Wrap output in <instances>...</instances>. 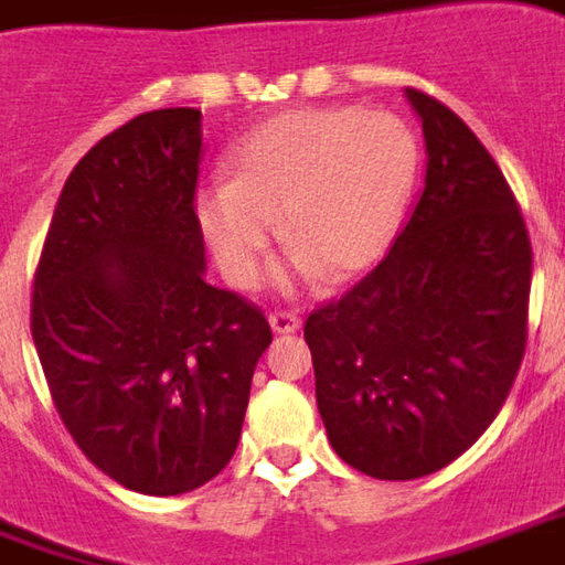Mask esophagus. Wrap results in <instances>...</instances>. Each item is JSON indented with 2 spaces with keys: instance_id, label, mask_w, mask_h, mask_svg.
Instances as JSON below:
<instances>
[{
  "instance_id": "obj_1",
  "label": "esophagus",
  "mask_w": 565,
  "mask_h": 565,
  "mask_svg": "<svg viewBox=\"0 0 565 565\" xmlns=\"http://www.w3.org/2000/svg\"><path fill=\"white\" fill-rule=\"evenodd\" d=\"M267 322H270V329H274L276 334H289V332H298V317L295 313H289V310H276V313H270L267 317Z\"/></svg>"
}]
</instances>
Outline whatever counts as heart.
<instances>
[{"label": "heart", "instance_id": "1", "mask_svg": "<svg viewBox=\"0 0 565 565\" xmlns=\"http://www.w3.org/2000/svg\"><path fill=\"white\" fill-rule=\"evenodd\" d=\"M412 128L381 110H291L248 131L233 178L196 190V224L217 267L255 286L282 215L295 267L344 279L391 248L418 181Z\"/></svg>", "mask_w": 565, "mask_h": 565}]
</instances>
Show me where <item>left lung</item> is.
I'll use <instances>...</instances> for the list:
<instances>
[{"label": "left lung", "instance_id": "1", "mask_svg": "<svg viewBox=\"0 0 565 565\" xmlns=\"http://www.w3.org/2000/svg\"><path fill=\"white\" fill-rule=\"evenodd\" d=\"M424 190L379 267L305 341L329 443L375 480L452 465L495 422L526 350L532 245L511 186L446 104L406 88Z\"/></svg>", "mask_w": 565, "mask_h": 565}]
</instances>
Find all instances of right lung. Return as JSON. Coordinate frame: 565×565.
<instances>
[{
  "instance_id": "obj_1",
  "label": "right lung",
  "mask_w": 565,
  "mask_h": 565,
  "mask_svg": "<svg viewBox=\"0 0 565 565\" xmlns=\"http://www.w3.org/2000/svg\"><path fill=\"white\" fill-rule=\"evenodd\" d=\"M202 113L135 116L70 171L42 245L30 329L61 422L85 458L141 495L227 468L274 334L205 282L196 224Z\"/></svg>"
}]
</instances>
